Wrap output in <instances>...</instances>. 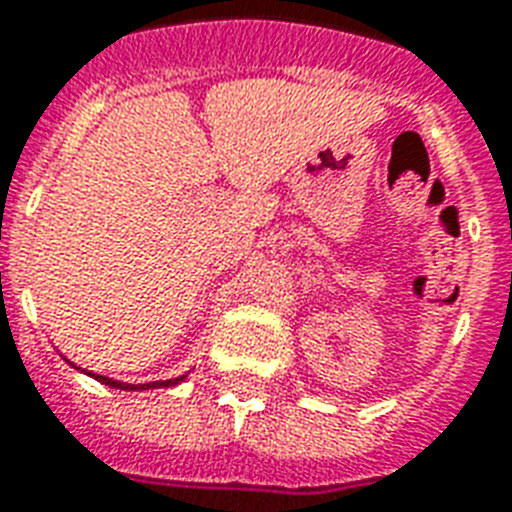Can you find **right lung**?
<instances>
[{"label":"right lung","mask_w":512,"mask_h":512,"mask_svg":"<svg viewBox=\"0 0 512 512\" xmlns=\"http://www.w3.org/2000/svg\"><path fill=\"white\" fill-rule=\"evenodd\" d=\"M95 380L103 382V385H111V388H119V390H138V388H170L175 382H180L183 377H177V380H162V382H148V385H127V382H116V380H108V377H100V374H92Z\"/></svg>","instance_id":"obj_1"}]
</instances>
